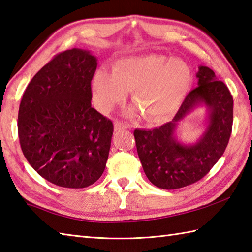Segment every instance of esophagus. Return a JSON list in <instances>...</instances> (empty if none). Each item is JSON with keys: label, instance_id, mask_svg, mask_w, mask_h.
<instances>
[{"label": "esophagus", "instance_id": "obj_1", "mask_svg": "<svg viewBox=\"0 0 252 252\" xmlns=\"http://www.w3.org/2000/svg\"><path fill=\"white\" fill-rule=\"evenodd\" d=\"M129 128H130L129 124H126V123H123V122H116L115 125H114V130L115 131L129 129Z\"/></svg>", "mask_w": 252, "mask_h": 252}]
</instances>
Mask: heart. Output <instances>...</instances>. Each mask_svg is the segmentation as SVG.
I'll use <instances>...</instances> for the list:
<instances>
[{
  "mask_svg": "<svg viewBox=\"0 0 252 252\" xmlns=\"http://www.w3.org/2000/svg\"><path fill=\"white\" fill-rule=\"evenodd\" d=\"M189 66L181 59L149 54L116 61L112 73L99 69L91 83L95 106L107 113L131 90V100L148 122H157L182 104L191 87Z\"/></svg>",
  "mask_w": 252,
  "mask_h": 252,
  "instance_id": "1",
  "label": "heart"
}]
</instances>
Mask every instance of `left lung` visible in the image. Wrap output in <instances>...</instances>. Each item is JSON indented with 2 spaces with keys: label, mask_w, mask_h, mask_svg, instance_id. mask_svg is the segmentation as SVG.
Returning a JSON list of instances; mask_svg holds the SVG:
<instances>
[{
  "label": "left lung",
  "mask_w": 252,
  "mask_h": 252,
  "mask_svg": "<svg viewBox=\"0 0 252 252\" xmlns=\"http://www.w3.org/2000/svg\"><path fill=\"white\" fill-rule=\"evenodd\" d=\"M198 87L185 97L174 119L152 130L133 131L138 157L149 181L162 189H177L200 181L223 156L233 127V96L207 66L197 73ZM208 109V125L193 145L175 138L176 127L197 106Z\"/></svg>",
  "instance_id": "8db88e82"
}]
</instances>
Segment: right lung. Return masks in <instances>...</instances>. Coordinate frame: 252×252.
Instances as JSON below:
<instances>
[{"mask_svg":"<svg viewBox=\"0 0 252 252\" xmlns=\"http://www.w3.org/2000/svg\"><path fill=\"white\" fill-rule=\"evenodd\" d=\"M96 59L66 50L45 64L26 88L18 111L25 158L48 182L85 188L104 172L113 123L91 106Z\"/></svg>","mask_w":252,"mask_h":252,"instance_id":"add662e5","label":"right lung"}]
</instances>
